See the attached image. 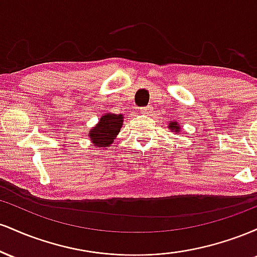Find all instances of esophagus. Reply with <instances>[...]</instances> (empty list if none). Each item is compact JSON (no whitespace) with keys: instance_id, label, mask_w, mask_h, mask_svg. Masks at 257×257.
Listing matches in <instances>:
<instances>
[{"instance_id":"esophagus-1","label":"esophagus","mask_w":257,"mask_h":257,"mask_svg":"<svg viewBox=\"0 0 257 257\" xmlns=\"http://www.w3.org/2000/svg\"><path fill=\"white\" fill-rule=\"evenodd\" d=\"M140 112L143 114H150L152 112V107H151V106H147V107H143V108H140Z\"/></svg>"}]
</instances>
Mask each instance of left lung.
Returning a JSON list of instances; mask_svg holds the SVG:
<instances>
[{
  "label": "left lung",
  "instance_id": "8db88e82",
  "mask_svg": "<svg viewBox=\"0 0 257 257\" xmlns=\"http://www.w3.org/2000/svg\"><path fill=\"white\" fill-rule=\"evenodd\" d=\"M168 128L170 129V131H172L173 133H180V124L178 122H176V120H170V123H169V125H168Z\"/></svg>",
  "mask_w": 257,
  "mask_h": 257
}]
</instances>
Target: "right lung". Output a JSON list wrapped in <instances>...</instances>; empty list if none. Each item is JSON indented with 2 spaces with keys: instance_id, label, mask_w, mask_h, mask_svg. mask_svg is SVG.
Masks as SVG:
<instances>
[{
  "instance_id": "right-lung-1",
  "label": "right lung",
  "mask_w": 257,
  "mask_h": 257,
  "mask_svg": "<svg viewBox=\"0 0 257 257\" xmlns=\"http://www.w3.org/2000/svg\"><path fill=\"white\" fill-rule=\"evenodd\" d=\"M123 125V114L105 113L99 119L98 124L89 129L91 146L107 149L117 138Z\"/></svg>"
}]
</instances>
